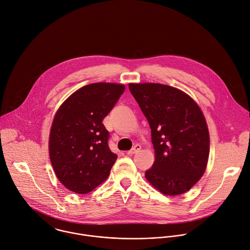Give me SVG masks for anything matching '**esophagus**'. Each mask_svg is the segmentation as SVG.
<instances>
[{
	"label": "esophagus",
	"mask_w": 250,
	"mask_h": 250,
	"mask_svg": "<svg viewBox=\"0 0 250 250\" xmlns=\"http://www.w3.org/2000/svg\"><path fill=\"white\" fill-rule=\"evenodd\" d=\"M140 150H141V146L137 144V145H135L131 150H128V151H127V153H128V154H134V153L138 152Z\"/></svg>",
	"instance_id": "esophagus-1"
}]
</instances>
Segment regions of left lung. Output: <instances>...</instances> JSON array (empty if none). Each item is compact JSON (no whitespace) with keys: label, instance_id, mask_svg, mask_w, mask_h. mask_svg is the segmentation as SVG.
<instances>
[{"label":"left lung","instance_id":"1","mask_svg":"<svg viewBox=\"0 0 250 250\" xmlns=\"http://www.w3.org/2000/svg\"><path fill=\"white\" fill-rule=\"evenodd\" d=\"M150 125L155 160L145 177L163 194L189 190L207 167L209 136L206 120L190 97L155 83L129 84Z\"/></svg>","mask_w":250,"mask_h":250}]
</instances>
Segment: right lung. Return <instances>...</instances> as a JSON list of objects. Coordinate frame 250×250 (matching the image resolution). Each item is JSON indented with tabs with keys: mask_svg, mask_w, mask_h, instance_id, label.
<instances>
[{
	"mask_svg": "<svg viewBox=\"0 0 250 250\" xmlns=\"http://www.w3.org/2000/svg\"><path fill=\"white\" fill-rule=\"evenodd\" d=\"M125 91L124 85L95 83L73 93L59 108L49 137L51 163L59 181L85 194L109 176L117 159L102 124Z\"/></svg>",
	"mask_w": 250,
	"mask_h": 250,
	"instance_id": "add662e5",
	"label": "right lung"
}]
</instances>
